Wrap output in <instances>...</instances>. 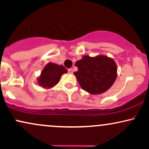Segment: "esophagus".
<instances>
[{
  "label": "esophagus",
  "mask_w": 149,
  "mask_h": 149,
  "mask_svg": "<svg viewBox=\"0 0 149 149\" xmlns=\"http://www.w3.org/2000/svg\"><path fill=\"white\" fill-rule=\"evenodd\" d=\"M68 73H73V69H68Z\"/></svg>",
  "instance_id": "obj_1"
}]
</instances>
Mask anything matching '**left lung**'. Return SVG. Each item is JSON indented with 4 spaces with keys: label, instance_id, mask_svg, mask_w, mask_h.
Listing matches in <instances>:
<instances>
[{
    "label": "left lung",
    "instance_id": "left-lung-1",
    "mask_svg": "<svg viewBox=\"0 0 149 149\" xmlns=\"http://www.w3.org/2000/svg\"><path fill=\"white\" fill-rule=\"evenodd\" d=\"M75 65L78 69L73 73L79 84L82 89L91 94L104 93L117 78L116 64L106 56H84Z\"/></svg>",
    "mask_w": 149,
    "mask_h": 149
}]
</instances>
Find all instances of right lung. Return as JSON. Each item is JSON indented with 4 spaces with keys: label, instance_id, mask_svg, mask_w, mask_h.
<instances>
[{
    "label": "right lung",
    "instance_id": "obj_1",
    "mask_svg": "<svg viewBox=\"0 0 149 149\" xmlns=\"http://www.w3.org/2000/svg\"><path fill=\"white\" fill-rule=\"evenodd\" d=\"M67 72V70L63 65L48 63L42 69L38 82L42 87L51 88L58 84L62 75Z\"/></svg>",
    "mask_w": 149,
    "mask_h": 149
}]
</instances>
